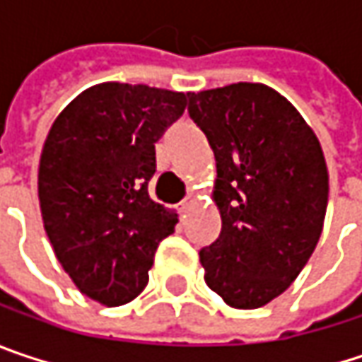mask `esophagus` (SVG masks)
<instances>
[{"label": "esophagus", "instance_id": "obj_1", "mask_svg": "<svg viewBox=\"0 0 362 362\" xmlns=\"http://www.w3.org/2000/svg\"><path fill=\"white\" fill-rule=\"evenodd\" d=\"M192 204H194V195L187 194L183 199H181V202H179V212H185Z\"/></svg>", "mask_w": 362, "mask_h": 362}]
</instances>
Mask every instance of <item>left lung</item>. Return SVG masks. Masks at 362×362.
Returning <instances> with one entry per match:
<instances>
[{
	"mask_svg": "<svg viewBox=\"0 0 362 362\" xmlns=\"http://www.w3.org/2000/svg\"><path fill=\"white\" fill-rule=\"evenodd\" d=\"M187 113L216 158L222 228L199 249L206 284L235 309H257L291 286L320 241L322 146L297 109L264 84L189 92Z\"/></svg>",
	"mask_w": 362,
	"mask_h": 362,
	"instance_id": "left-lung-1",
	"label": "left lung"
}]
</instances>
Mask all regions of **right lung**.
<instances>
[{"mask_svg":"<svg viewBox=\"0 0 362 362\" xmlns=\"http://www.w3.org/2000/svg\"><path fill=\"white\" fill-rule=\"evenodd\" d=\"M183 92L107 82L74 98L40 154L39 199L47 237L76 286L123 305L148 284L158 243L177 214L148 195L158 142L183 115Z\"/></svg>","mask_w":362,"mask_h":362,"instance_id":"obj_1","label":"right lung"}]
</instances>
